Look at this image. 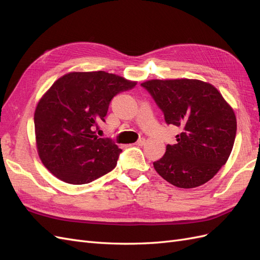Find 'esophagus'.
Masks as SVG:
<instances>
[{
    "label": "esophagus",
    "mask_w": 260,
    "mask_h": 260,
    "mask_svg": "<svg viewBox=\"0 0 260 260\" xmlns=\"http://www.w3.org/2000/svg\"><path fill=\"white\" fill-rule=\"evenodd\" d=\"M136 144L137 145H139V146H141V145H144L145 144V139L144 138H141V139H139L137 142H136Z\"/></svg>",
    "instance_id": "1"
}]
</instances>
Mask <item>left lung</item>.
<instances>
[{
  "label": "left lung",
  "mask_w": 260,
  "mask_h": 260,
  "mask_svg": "<svg viewBox=\"0 0 260 260\" xmlns=\"http://www.w3.org/2000/svg\"><path fill=\"white\" fill-rule=\"evenodd\" d=\"M161 109L165 120L180 129L177 143L154 161L172 185L192 188L206 183L231 154L237 118L214 85L196 79L148 80L141 83Z\"/></svg>",
  "instance_id": "8db88e82"
}]
</instances>
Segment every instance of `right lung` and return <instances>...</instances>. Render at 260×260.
<instances>
[{
  "label": "right lung",
  "mask_w": 260,
  "mask_h": 260,
  "mask_svg": "<svg viewBox=\"0 0 260 260\" xmlns=\"http://www.w3.org/2000/svg\"><path fill=\"white\" fill-rule=\"evenodd\" d=\"M136 84L105 72L69 73L53 83L35 112L38 154L51 174L85 184L116 167L121 149L94 129L105 121L112 99Z\"/></svg>",
  "instance_id": "1"
}]
</instances>
